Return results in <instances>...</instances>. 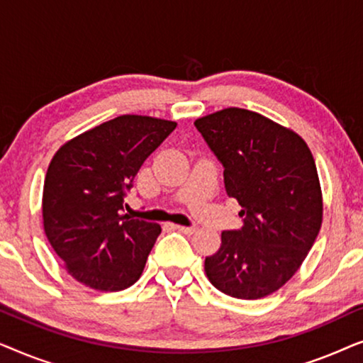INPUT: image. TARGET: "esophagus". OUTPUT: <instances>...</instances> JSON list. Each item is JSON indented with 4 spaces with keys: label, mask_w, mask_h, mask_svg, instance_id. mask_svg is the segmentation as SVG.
I'll use <instances>...</instances> for the list:
<instances>
[{
    "label": "esophagus",
    "mask_w": 363,
    "mask_h": 363,
    "mask_svg": "<svg viewBox=\"0 0 363 363\" xmlns=\"http://www.w3.org/2000/svg\"><path fill=\"white\" fill-rule=\"evenodd\" d=\"M173 230L183 233V235H193L195 233V228L193 226H180V225H173Z\"/></svg>",
    "instance_id": "obj_1"
}]
</instances>
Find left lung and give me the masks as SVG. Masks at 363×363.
I'll use <instances>...</instances> for the list:
<instances>
[{
    "label": "left lung",
    "mask_w": 363,
    "mask_h": 363,
    "mask_svg": "<svg viewBox=\"0 0 363 363\" xmlns=\"http://www.w3.org/2000/svg\"><path fill=\"white\" fill-rule=\"evenodd\" d=\"M225 167L228 196L245 226L223 231L205 259L213 286L236 299H261L296 274L322 225V190L314 157L299 133L261 113L228 107L195 121Z\"/></svg>",
    "instance_id": "1"
}]
</instances>
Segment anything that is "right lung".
Instances as JSON below:
<instances>
[{
	"label": "right lung",
	"instance_id": "add662e5",
	"mask_svg": "<svg viewBox=\"0 0 363 363\" xmlns=\"http://www.w3.org/2000/svg\"><path fill=\"white\" fill-rule=\"evenodd\" d=\"M177 122L116 117L54 153L43 188V225L64 269L101 292L123 291L142 276L160 225L122 215L123 196L147 157Z\"/></svg>",
	"mask_w": 363,
	"mask_h": 363
}]
</instances>
